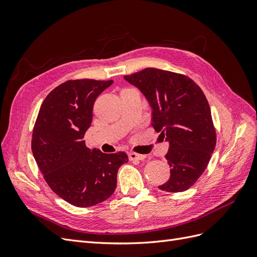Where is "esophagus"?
Returning <instances> with one entry per match:
<instances>
[{
  "instance_id": "esophagus-1",
  "label": "esophagus",
  "mask_w": 257,
  "mask_h": 257,
  "mask_svg": "<svg viewBox=\"0 0 257 257\" xmlns=\"http://www.w3.org/2000/svg\"><path fill=\"white\" fill-rule=\"evenodd\" d=\"M128 158L131 161H142L144 160L146 157L143 154H138V153H135V152H130L128 153Z\"/></svg>"
}]
</instances>
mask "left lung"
<instances>
[{"mask_svg": "<svg viewBox=\"0 0 257 257\" xmlns=\"http://www.w3.org/2000/svg\"><path fill=\"white\" fill-rule=\"evenodd\" d=\"M152 108V126L169 143L170 178L159 189L184 192L203 175L216 144L211 110L203 90L188 76L148 67L124 76Z\"/></svg>", "mask_w": 257, "mask_h": 257, "instance_id": "left-lung-1", "label": "left lung"}]
</instances>
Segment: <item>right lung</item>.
<instances>
[{"mask_svg": "<svg viewBox=\"0 0 257 257\" xmlns=\"http://www.w3.org/2000/svg\"><path fill=\"white\" fill-rule=\"evenodd\" d=\"M112 80H67L46 96L32 134V152L49 188L76 207H91L109 198L119 167L128 162L122 151L90 150L83 141L96 97Z\"/></svg>", "mask_w": 257, "mask_h": 257, "instance_id": "1", "label": "right lung"}]
</instances>
